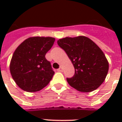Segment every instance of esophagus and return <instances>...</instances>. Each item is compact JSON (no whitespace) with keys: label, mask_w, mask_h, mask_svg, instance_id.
<instances>
[{"label":"esophagus","mask_w":122,"mask_h":122,"mask_svg":"<svg viewBox=\"0 0 122 122\" xmlns=\"http://www.w3.org/2000/svg\"><path fill=\"white\" fill-rule=\"evenodd\" d=\"M57 71H58V72H62V71H63V68H62V66H60V68L57 69Z\"/></svg>","instance_id":"obj_1"}]
</instances>
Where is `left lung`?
I'll return each mask as SVG.
<instances>
[{
  "label": "left lung",
  "instance_id": "1",
  "mask_svg": "<svg viewBox=\"0 0 122 122\" xmlns=\"http://www.w3.org/2000/svg\"><path fill=\"white\" fill-rule=\"evenodd\" d=\"M75 69L69 85L81 92L94 91L105 81L108 71V62L101 48L84 36L66 37L57 40Z\"/></svg>",
  "mask_w": 122,
  "mask_h": 122
}]
</instances>
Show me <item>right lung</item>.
<instances>
[{
	"mask_svg": "<svg viewBox=\"0 0 122 122\" xmlns=\"http://www.w3.org/2000/svg\"><path fill=\"white\" fill-rule=\"evenodd\" d=\"M54 42V38L34 36L24 40L16 48L10 71L21 89L28 92H38L50 83L55 72L45 56Z\"/></svg>",
	"mask_w": 122,
	"mask_h": 122,
	"instance_id": "1",
	"label": "right lung"
}]
</instances>
